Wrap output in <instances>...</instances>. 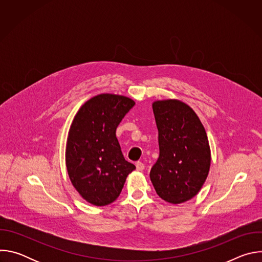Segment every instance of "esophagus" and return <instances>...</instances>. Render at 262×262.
Instances as JSON below:
<instances>
[{
	"label": "esophagus",
	"instance_id": "1",
	"mask_svg": "<svg viewBox=\"0 0 262 262\" xmlns=\"http://www.w3.org/2000/svg\"><path fill=\"white\" fill-rule=\"evenodd\" d=\"M136 168H137L138 171H143L144 168H145V166H144V164H143L142 162H137V163H136Z\"/></svg>",
	"mask_w": 262,
	"mask_h": 262
}]
</instances>
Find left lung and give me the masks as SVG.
Wrapping results in <instances>:
<instances>
[{"mask_svg": "<svg viewBox=\"0 0 262 262\" xmlns=\"http://www.w3.org/2000/svg\"><path fill=\"white\" fill-rule=\"evenodd\" d=\"M159 129L160 157L150 170L157 194L180 204L195 197L210 168V147L194 110L177 99L152 103Z\"/></svg>", "mask_w": 262, "mask_h": 262, "instance_id": "obj_1", "label": "left lung"}]
</instances>
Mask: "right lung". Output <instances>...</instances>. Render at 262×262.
<instances>
[{
  "instance_id": "obj_1",
  "label": "right lung",
  "mask_w": 262,
  "mask_h": 262,
  "mask_svg": "<svg viewBox=\"0 0 262 262\" xmlns=\"http://www.w3.org/2000/svg\"><path fill=\"white\" fill-rule=\"evenodd\" d=\"M135 101L103 93L86 101L74 116L66 143V168L74 189L87 202L104 206L120 195L136 167L125 161L116 128Z\"/></svg>"
}]
</instances>
